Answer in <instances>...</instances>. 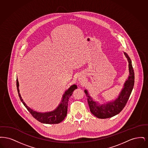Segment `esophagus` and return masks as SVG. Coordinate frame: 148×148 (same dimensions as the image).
<instances>
[{"label":"esophagus","mask_w":148,"mask_h":148,"mask_svg":"<svg viewBox=\"0 0 148 148\" xmlns=\"http://www.w3.org/2000/svg\"><path fill=\"white\" fill-rule=\"evenodd\" d=\"M80 80H83V79H80Z\"/></svg>","instance_id":"1"}]
</instances>
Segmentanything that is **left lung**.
Wrapping results in <instances>:
<instances>
[{
	"instance_id": "obj_1",
	"label": "left lung",
	"mask_w": 148,
	"mask_h": 148,
	"mask_svg": "<svg viewBox=\"0 0 148 148\" xmlns=\"http://www.w3.org/2000/svg\"><path fill=\"white\" fill-rule=\"evenodd\" d=\"M124 54L129 62V76L118 98L113 101L107 103L106 104L99 105L98 103L92 100L86 90L84 91L86 96L87 97L90 112L94 116L100 119L111 118L119 114L127 104V101L133 89L135 78L134 69L130 58L125 53H124Z\"/></svg>"
}]
</instances>
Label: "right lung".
I'll use <instances>...</instances> for the list:
<instances>
[{"instance_id": "1", "label": "right lung", "mask_w": 148, "mask_h": 148, "mask_svg": "<svg viewBox=\"0 0 148 148\" xmlns=\"http://www.w3.org/2000/svg\"><path fill=\"white\" fill-rule=\"evenodd\" d=\"M16 86L17 90L18 92V95L21 100V102L25 106L32 115L35 118V119L38 120L39 122L44 124H58L62 121L66 116L67 110H68V104L69 99L71 97L74 90L77 88V85H73L66 90L63 97V99L62 103L60 104L59 106L53 112L48 113H40L36 112L35 111L29 108L26 104L24 103L22 99L21 95L19 93V83L18 80L16 79Z\"/></svg>"}]
</instances>
